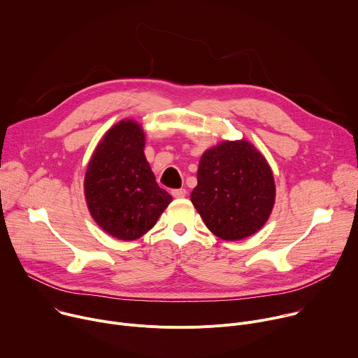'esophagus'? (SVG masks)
<instances>
[{
    "label": "esophagus",
    "mask_w": 358,
    "mask_h": 358,
    "mask_svg": "<svg viewBox=\"0 0 358 358\" xmlns=\"http://www.w3.org/2000/svg\"><path fill=\"white\" fill-rule=\"evenodd\" d=\"M171 195H173L174 198H184V196L187 195V191H185V188H178V189H173V191H171Z\"/></svg>",
    "instance_id": "1"
}]
</instances>
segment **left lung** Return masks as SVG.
<instances>
[{"mask_svg":"<svg viewBox=\"0 0 358 358\" xmlns=\"http://www.w3.org/2000/svg\"><path fill=\"white\" fill-rule=\"evenodd\" d=\"M191 201L203 224L225 241L259 231L275 203V181L265 157L248 141H224L201 157Z\"/></svg>","mask_w":358,"mask_h":358,"instance_id":"obj_1","label":"left lung"}]
</instances>
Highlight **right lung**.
I'll return each instance as SVG.
<instances>
[{"label":"right lung","mask_w":358,"mask_h":358,"mask_svg":"<svg viewBox=\"0 0 358 358\" xmlns=\"http://www.w3.org/2000/svg\"><path fill=\"white\" fill-rule=\"evenodd\" d=\"M143 148V129L123 120L101 138L85 176L93 220L122 241H134L150 231L173 199L159 187Z\"/></svg>","instance_id":"add662e5"}]
</instances>
